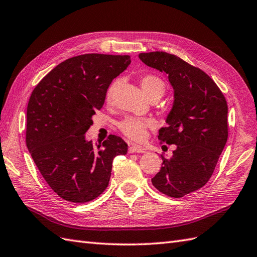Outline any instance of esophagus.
<instances>
[{
    "label": "esophagus",
    "mask_w": 257,
    "mask_h": 257,
    "mask_svg": "<svg viewBox=\"0 0 257 257\" xmlns=\"http://www.w3.org/2000/svg\"><path fill=\"white\" fill-rule=\"evenodd\" d=\"M144 148H142L139 145H130L128 147V153L134 154V153H144Z\"/></svg>",
    "instance_id": "obj_1"
}]
</instances>
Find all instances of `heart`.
Here are the masks:
<instances>
[{
  "label": "heart",
  "instance_id": "1",
  "mask_svg": "<svg viewBox=\"0 0 257 257\" xmlns=\"http://www.w3.org/2000/svg\"><path fill=\"white\" fill-rule=\"evenodd\" d=\"M117 82H113L110 88L107 89L106 92V99L110 101L112 99V95L114 93V90L116 88ZM141 85L142 89L145 92V94L148 96V99L153 98V96H161L164 94L165 89H166V84L162 78L155 75H146L142 77L141 79ZM152 126V121L150 119L141 118V117H134L128 116L124 118L122 122H119L118 128L121 132L128 138L130 140L133 141H142L146 135V131L148 127Z\"/></svg>",
  "mask_w": 257,
  "mask_h": 257
}]
</instances>
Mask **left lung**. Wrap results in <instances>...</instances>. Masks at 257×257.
<instances>
[{"mask_svg": "<svg viewBox=\"0 0 257 257\" xmlns=\"http://www.w3.org/2000/svg\"><path fill=\"white\" fill-rule=\"evenodd\" d=\"M148 67L166 73L174 103L158 132V140L175 144L173 156H162L163 166L152 178L157 190L181 198L200 189L212 176L227 141V104L206 72L164 51L142 53Z\"/></svg>", "mask_w": 257, "mask_h": 257, "instance_id": "8db88e82", "label": "left lung"}]
</instances>
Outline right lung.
I'll list each match as a JSON object with an SVG mask.
<instances>
[{
	"label": "right lung",
	"instance_id": "right-lung-1",
	"mask_svg": "<svg viewBox=\"0 0 257 257\" xmlns=\"http://www.w3.org/2000/svg\"><path fill=\"white\" fill-rule=\"evenodd\" d=\"M131 64L127 55L85 54L55 67L27 105L26 145L48 186L67 201L93 200L109 185L112 162L127 144L110 135L94 147L85 140L107 88Z\"/></svg>",
	"mask_w": 257,
	"mask_h": 257
}]
</instances>
